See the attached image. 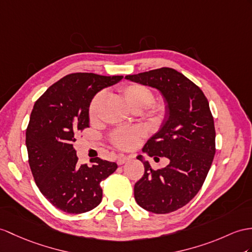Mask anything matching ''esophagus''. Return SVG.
<instances>
[{
	"label": "esophagus",
	"mask_w": 252,
	"mask_h": 252,
	"mask_svg": "<svg viewBox=\"0 0 252 252\" xmlns=\"http://www.w3.org/2000/svg\"><path fill=\"white\" fill-rule=\"evenodd\" d=\"M132 156L130 155H120L118 157V164H124L127 160H129Z\"/></svg>",
	"instance_id": "obj_1"
}]
</instances>
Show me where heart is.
Here are the masks:
<instances>
[{"mask_svg": "<svg viewBox=\"0 0 252 252\" xmlns=\"http://www.w3.org/2000/svg\"><path fill=\"white\" fill-rule=\"evenodd\" d=\"M119 93L126 105L133 111L146 109L153 122L160 123L167 113V103L163 100H154V93L151 88L141 83H129L119 88ZM105 98L102 92L96 94L89 107V118L91 121L97 119L98 111ZM144 137V130L140 127L119 128L112 132V143L121 150H132L138 146Z\"/></svg>", "mask_w": 252, "mask_h": 252, "instance_id": "obj_1", "label": "heart"}]
</instances>
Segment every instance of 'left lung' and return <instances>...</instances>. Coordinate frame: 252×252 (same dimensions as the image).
Masks as SVG:
<instances>
[{"mask_svg": "<svg viewBox=\"0 0 252 252\" xmlns=\"http://www.w3.org/2000/svg\"><path fill=\"white\" fill-rule=\"evenodd\" d=\"M125 78L157 89L167 102L160 128L142 151L155 160L165 157L170 162L165 168L153 170L142 155L137 157L144 164V174L134 184V199L152 213L174 212L199 192L216 152L207 98L198 85L169 67Z\"/></svg>", "mask_w": 252, "mask_h": 252, "instance_id": "obj_1", "label": "left lung"}]
</instances>
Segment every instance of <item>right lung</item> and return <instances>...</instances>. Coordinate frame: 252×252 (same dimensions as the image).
<instances>
[{
  "label": "right lung",
  "instance_id": "obj_1",
  "mask_svg": "<svg viewBox=\"0 0 252 252\" xmlns=\"http://www.w3.org/2000/svg\"><path fill=\"white\" fill-rule=\"evenodd\" d=\"M122 79L92 72L70 73L35 102L26 134L30 168L40 192L65 213L82 214L95 208L102 199L100 182L118 169L115 162L98 157L90 167L79 165L72 143L89 127L93 97Z\"/></svg>",
  "mask_w": 252,
  "mask_h": 252
}]
</instances>
